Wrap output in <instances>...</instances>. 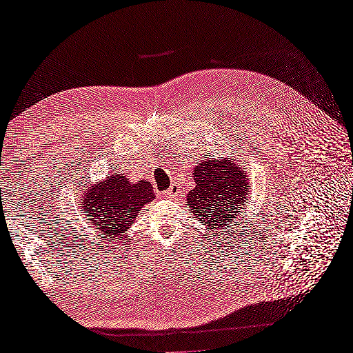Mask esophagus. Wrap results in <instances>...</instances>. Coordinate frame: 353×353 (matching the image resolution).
<instances>
[{"mask_svg": "<svg viewBox=\"0 0 353 353\" xmlns=\"http://www.w3.org/2000/svg\"><path fill=\"white\" fill-rule=\"evenodd\" d=\"M178 193H179V187H178L176 184H172V185L169 187V190L165 191V196H166L168 199H170V197H175Z\"/></svg>", "mask_w": 353, "mask_h": 353, "instance_id": "obj_1", "label": "esophagus"}]
</instances>
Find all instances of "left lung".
Segmentation results:
<instances>
[{"instance_id": "left-lung-1", "label": "left lung", "mask_w": 353, "mask_h": 353, "mask_svg": "<svg viewBox=\"0 0 353 353\" xmlns=\"http://www.w3.org/2000/svg\"><path fill=\"white\" fill-rule=\"evenodd\" d=\"M193 179L196 187L187 194L190 213L201 221L208 231L223 230L248 206L250 196L248 172L234 157L221 160L212 157L197 162Z\"/></svg>"}]
</instances>
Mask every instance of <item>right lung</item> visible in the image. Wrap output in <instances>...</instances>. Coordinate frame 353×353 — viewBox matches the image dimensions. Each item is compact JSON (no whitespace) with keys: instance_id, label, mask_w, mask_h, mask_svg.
Here are the masks:
<instances>
[{"instance_id":"add662e5","label":"right lung","mask_w":353,"mask_h":353,"mask_svg":"<svg viewBox=\"0 0 353 353\" xmlns=\"http://www.w3.org/2000/svg\"><path fill=\"white\" fill-rule=\"evenodd\" d=\"M81 215L101 237H126L143 206L153 201V185L145 179L132 183L123 174H112L81 191Z\"/></svg>"}]
</instances>
